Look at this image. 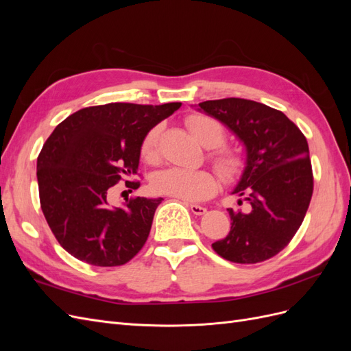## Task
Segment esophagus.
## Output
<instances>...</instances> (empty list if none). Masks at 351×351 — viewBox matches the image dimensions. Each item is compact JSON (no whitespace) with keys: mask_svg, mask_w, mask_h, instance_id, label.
<instances>
[{"mask_svg":"<svg viewBox=\"0 0 351 351\" xmlns=\"http://www.w3.org/2000/svg\"><path fill=\"white\" fill-rule=\"evenodd\" d=\"M189 208H190V210L193 212L195 215H205L206 214V208L205 206H200V205H196V204H189Z\"/></svg>","mask_w":351,"mask_h":351,"instance_id":"34e87169","label":"esophagus"}]
</instances>
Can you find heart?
<instances>
[{
	"label": "heart",
	"instance_id": "1",
	"mask_svg": "<svg viewBox=\"0 0 351 351\" xmlns=\"http://www.w3.org/2000/svg\"><path fill=\"white\" fill-rule=\"evenodd\" d=\"M187 127L196 139L208 147H215L224 141V127L219 121L208 115H192L187 119ZM158 136L159 129L154 127L146 134L142 143V156L146 161H155L158 158ZM214 162L219 173L226 178L240 174L243 159L239 154L230 149H222L214 154ZM152 190L158 195L171 196L182 200H202L215 192L217 180L205 169H186L169 167L156 171L151 178Z\"/></svg>",
	"mask_w": 351,
	"mask_h": 351
}]
</instances>
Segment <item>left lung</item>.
<instances>
[{
	"label": "left lung",
	"mask_w": 351,
	"mask_h": 351,
	"mask_svg": "<svg viewBox=\"0 0 351 351\" xmlns=\"http://www.w3.org/2000/svg\"><path fill=\"white\" fill-rule=\"evenodd\" d=\"M199 111L214 117L236 134L246 162L232 195L244 210L228 208L231 228L212 243L221 258L258 263L275 256L299 230L313 193L309 146L284 112L241 98L205 101Z\"/></svg>",
	"instance_id": "left-lung-1"
}]
</instances>
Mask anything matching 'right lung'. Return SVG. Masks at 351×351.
<instances>
[{
  "mask_svg": "<svg viewBox=\"0 0 351 351\" xmlns=\"http://www.w3.org/2000/svg\"><path fill=\"white\" fill-rule=\"evenodd\" d=\"M180 107L182 102L97 105L69 115L51 133L36 164L40 208L71 256L119 267L143 247L162 197H134L112 208L107 196L123 177L137 174L146 134Z\"/></svg>",
  "mask_w": 351,
  "mask_h": 351,
  "instance_id": "1",
  "label": "right lung"
}]
</instances>
